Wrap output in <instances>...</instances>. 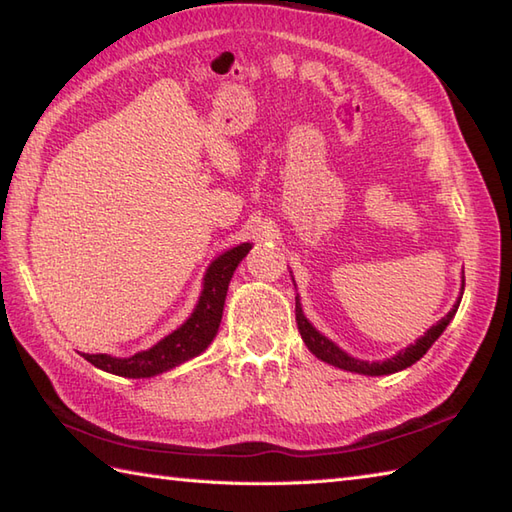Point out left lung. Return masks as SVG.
<instances>
[{
	"mask_svg": "<svg viewBox=\"0 0 512 512\" xmlns=\"http://www.w3.org/2000/svg\"><path fill=\"white\" fill-rule=\"evenodd\" d=\"M295 281V279H292ZM462 292H464V277H462ZM462 292L458 301L453 303V308L444 314V317L436 323L431 325V328L424 332L420 339L413 341L411 345H407L405 350H400L398 354H394L391 358H385V361H363V358H354L347 354L345 350H341L339 345H336L328 336L321 334L314 325L308 321L306 314H303L301 308V299L299 295L295 297L297 301V325H299V332H301V339L303 343L308 345V350L319 358V361L334 365L339 369H345V372H354V374H363V376H389V374H396L400 369H407L411 367L416 361L429 352V347L438 341V336L447 330V325L453 321L455 312L460 308V301H462Z\"/></svg>",
	"mask_w": 512,
	"mask_h": 512,
	"instance_id": "obj_1",
	"label": "left lung"
}]
</instances>
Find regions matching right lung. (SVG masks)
I'll list each match as a JSON object with an SVG mask.
<instances>
[{"mask_svg": "<svg viewBox=\"0 0 512 512\" xmlns=\"http://www.w3.org/2000/svg\"><path fill=\"white\" fill-rule=\"evenodd\" d=\"M250 248H253V244L244 242L224 250L220 257L213 259L204 273L200 299L195 303L191 317L178 330L160 339L154 347L127 358L110 354H83L85 361L116 376L151 378L200 356L215 339L217 330H220L228 284H231L235 268L248 255Z\"/></svg>", "mask_w": 512, "mask_h": 512, "instance_id": "add662e5", "label": "right lung"}]
</instances>
